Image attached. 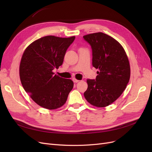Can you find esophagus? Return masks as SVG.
Returning a JSON list of instances; mask_svg holds the SVG:
<instances>
[{
  "instance_id": "1",
  "label": "esophagus",
  "mask_w": 152,
  "mask_h": 152,
  "mask_svg": "<svg viewBox=\"0 0 152 152\" xmlns=\"http://www.w3.org/2000/svg\"><path fill=\"white\" fill-rule=\"evenodd\" d=\"M73 82H75V83H77V82H79V80L75 79V78H73Z\"/></svg>"
}]
</instances>
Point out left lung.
<instances>
[{
  "label": "left lung",
  "instance_id": "1",
  "mask_svg": "<svg viewBox=\"0 0 152 152\" xmlns=\"http://www.w3.org/2000/svg\"><path fill=\"white\" fill-rule=\"evenodd\" d=\"M83 37L91 47L93 66L99 69L95 80H87L84 97L92 105L105 107L125 90L130 79L129 62L123 47L112 37L98 32Z\"/></svg>",
  "mask_w": 152,
  "mask_h": 152
}]
</instances>
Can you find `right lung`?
<instances>
[{"label": "right lung", "instance_id": "right-lung-1", "mask_svg": "<svg viewBox=\"0 0 152 152\" xmlns=\"http://www.w3.org/2000/svg\"><path fill=\"white\" fill-rule=\"evenodd\" d=\"M75 39V36H45L30 44L23 54L20 65L21 84L40 107L54 110L66 103L73 82L54 75L53 70L62 65L66 50Z\"/></svg>", "mask_w": 152, "mask_h": 152}]
</instances>
